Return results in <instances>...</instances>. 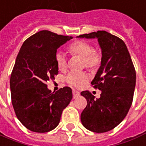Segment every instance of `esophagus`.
Listing matches in <instances>:
<instances>
[{"label": "esophagus", "instance_id": "obj_1", "mask_svg": "<svg viewBox=\"0 0 146 146\" xmlns=\"http://www.w3.org/2000/svg\"><path fill=\"white\" fill-rule=\"evenodd\" d=\"M72 93H73V97L74 98L78 97L79 96H80V92L76 90H72Z\"/></svg>", "mask_w": 146, "mask_h": 146}]
</instances>
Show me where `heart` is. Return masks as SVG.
I'll list each match as a JSON object with an SVG mask.
<instances>
[{
    "instance_id": "heart-1",
    "label": "heart",
    "mask_w": 146,
    "mask_h": 146,
    "mask_svg": "<svg viewBox=\"0 0 146 146\" xmlns=\"http://www.w3.org/2000/svg\"><path fill=\"white\" fill-rule=\"evenodd\" d=\"M69 51L73 55H78L83 58V66L93 69L97 67L101 62V54L93 50L91 44L83 41L74 42L70 45ZM56 62L59 69H65L67 66V57L63 51L58 50L55 56ZM89 80V77L84 72H69L66 76V81L74 87H80Z\"/></svg>"
}]
</instances>
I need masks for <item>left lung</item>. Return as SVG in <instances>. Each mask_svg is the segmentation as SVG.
I'll return each instance as SVG.
<instances>
[{
    "instance_id": "8db88e82",
    "label": "left lung",
    "mask_w": 146,
    "mask_h": 146,
    "mask_svg": "<svg viewBox=\"0 0 146 146\" xmlns=\"http://www.w3.org/2000/svg\"><path fill=\"white\" fill-rule=\"evenodd\" d=\"M97 39L102 53L101 65L92 85L102 91L99 99L86 90L80 95L87 105L80 115L86 129L95 133L112 130L124 119L132 105L136 86V71L123 40L106 31L77 36Z\"/></svg>"
}]
</instances>
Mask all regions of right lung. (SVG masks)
<instances>
[{"instance_id":"1","label":"right lung","mask_w":146,"mask_h":146,"mask_svg":"<svg viewBox=\"0 0 146 146\" xmlns=\"http://www.w3.org/2000/svg\"><path fill=\"white\" fill-rule=\"evenodd\" d=\"M72 38L44 30L21 46L10 76L11 99L17 118L31 131L46 133L55 129L72 100L70 87L52 92L46 83L59 72L55 58L57 50Z\"/></svg>"}]
</instances>
